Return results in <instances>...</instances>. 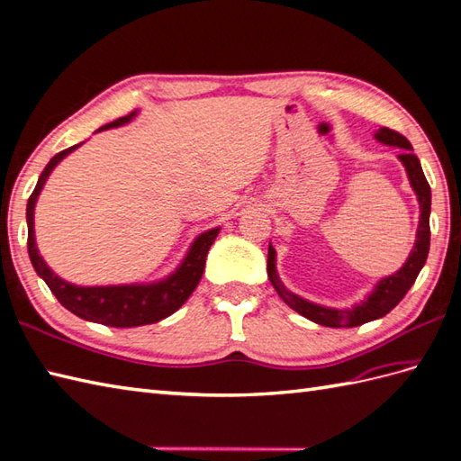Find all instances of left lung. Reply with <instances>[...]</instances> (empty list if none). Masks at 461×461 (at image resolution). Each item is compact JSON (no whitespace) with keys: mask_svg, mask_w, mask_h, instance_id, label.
Returning <instances> with one entry per match:
<instances>
[{"mask_svg":"<svg viewBox=\"0 0 461 461\" xmlns=\"http://www.w3.org/2000/svg\"><path fill=\"white\" fill-rule=\"evenodd\" d=\"M375 139L384 144L389 146H399V149H405V152L399 154V160L405 166V170L409 174V182L414 189V194L419 197L420 203V222H419V230H417V242H414V249L409 256V260L405 262L397 274H393L385 279H381L377 287L374 289V294L369 295L366 301H362L360 305H356L352 309H329V307H321L315 305V303H309L305 299L297 297L295 294H291L284 287V284L279 282L277 272H276V250L274 246L269 244L267 249V277L272 282L274 289L277 291V295L282 297L287 305L297 311L299 315L305 319L322 324V327H330V329H340V327H360L364 322L375 321L385 317L387 312L399 305V301L407 295V291L414 284V279L420 274V269L429 258L430 250V185L426 182L424 172L420 160L417 158V154H412V146L411 142L402 137L401 132L381 127L375 132Z\"/></svg>","mask_w":461,"mask_h":461,"instance_id":"8db88e82","label":"left lung"}]
</instances>
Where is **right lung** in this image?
<instances>
[{
    "label": "right lung",
    "mask_w": 461,
    "mask_h": 461,
    "mask_svg": "<svg viewBox=\"0 0 461 461\" xmlns=\"http://www.w3.org/2000/svg\"><path fill=\"white\" fill-rule=\"evenodd\" d=\"M134 113H137V111H132V113L121 117L113 122H107V125L101 127L99 131L125 125V122H129L134 117ZM77 146L80 144L70 146V149L52 156L50 162L47 164V167H44L39 177L35 192H32L29 197L27 249H29L32 267H35V272L44 279V282H47L54 297L80 319L107 324V327L129 329V327H140V324H152L170 317L172 312H176L184 305L187 297L192 295L194 289L197 287L205 269L207 252L211 249V244L215 242L219 229H211L201 234V237H197L192 249H189L187 256L184 258L182 266H179L170 277H166L162 282L150 284V285H107V287L72 285L56 276L39 256L37 244H35V229H32V224H35L32 222V215H35L37 197L41 194L44 182H47L49 174L54 170V166L59 164L66 154L76 150Z\"/></svg>",
    "instance_id": "right-lung-1"
}]
</instances>
